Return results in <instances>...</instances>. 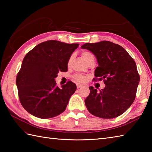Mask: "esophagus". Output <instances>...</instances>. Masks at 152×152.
<instances>
[{
    "instance_id": "esophagus-1",
    "label": "esophagus",
    "mask_w": 152,
    "mask_h": 152,
    "mask_svg": "<svg viewBox=\"0 0 152 152\" xmlns=\"http://www.w3.org/2000/svg\"><path fill=\"white\" fill-rule=\"evenodd\" d=\"M82 86H83V85L80 84V83H77V84H76V87H77V88H78V89L82 88Z\"/></svg>"
}]
</instances>
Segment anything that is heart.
Wrapping results in <instances>:
<instances>
[{
    "mask_svg": "<svg viewBox=\"0 0 152 152\" xmlns=\"http://www.w3.org/2000/svg\"><path fill=\"white\" fill-rule=\"evenodd\" d=\"M91 56H93V54L91 53L90 52H88V51H82V56L83 58V59H84L86 61H87V60L88 59V58ZM72 56H71L69 58V62H68V63L70 64L71 63V61H72ZM73 78H74V80H76V82H83L86 81V77L85 76L82 75V74H75V75H74Z\"/></svg>",
    "mask_w": 152,
    "mask_h": 152,
    "instance_id": "b5f03b06",
    "label": "heart"
}]
</instances>
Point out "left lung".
<instances>
[{
  "mask_svg": "<svg viewBox=\"0 0 152 152\" xmlns=\"http://www.w3.org/2000/svg\"><path fill=\"white\" fill-rule=\"evenodd\" d=\"M81 48L91 51L97 59L93 80H103L106 85L100 92L89 87L90 93L85 100L88 111L104 119L121 115L136 97L140 76L135 61L124 48L112 42L86 43Z\"/></svg>",
  "mask_w": 152,
  "mask_h": 152,
  "instance_id": "8db88e82",
  "label": "left lung"
}]
</instances>
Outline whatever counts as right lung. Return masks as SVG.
<instances>
[{"label":"right lung","instance_id":"right-lung-1","mask_svg":"<svg viewBox=\"0 0 152 152\" xmlns=\"http://www.w3.org/2000/svg\"><path fill=\"white\" fill-rule=\"evenodd\" d=\"M78 46L48 40L27 53L16 77V85L21 104L29 114L47 119L65 110L76 86L69 81L59 88L55 78L59 71L68 70L69 58Z\"/></svg>","mask_w":152,"mask_h":152}]
</instances>
